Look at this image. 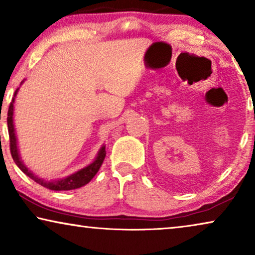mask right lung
<instances>
[{
    "label": "right lung",
    "instance_id": "obj_1",
    "mask_svg": "<svg viewBox=\"0 0 255 255\" xmlns=\"http://www.w3.org/2000/svg\"><path fill=\"white\" fill-rule=\"evenodd\" d=\"M22 81L20 85H23ZM19 88L16 89L15 95L12 97L11 103L9 106V110H8V118H6V122H8V131H9V138H10V152H11V156L13 159V161L18 168L22 170V172L32 179L34 182L39 183L40 186H43L47 189L51 190H73V189H78V188H81L83 186H86L87 183L90 182V180L93 179L94 176L96 175V173L99 172L101 165L103 163V160L106 158V146H102L100 148V151L97 152L96 158L94 159L93 162H90L88 166L83 167V168L79 169L78 172L71 174V175L62 177V179H58V180H45L41 179L38 175H36L33 172L27 168V167L24 165V162L22 161V158L19 155V151H18V145H17V137H16V132H15V124H13V104H15V99L17 96V93H18Z\"/></svg>",
    "mask_w": 255,
    "mask_h": 255
}]
</instances>
